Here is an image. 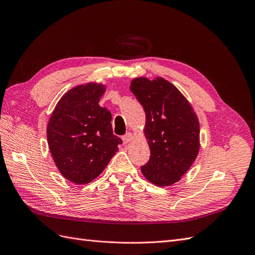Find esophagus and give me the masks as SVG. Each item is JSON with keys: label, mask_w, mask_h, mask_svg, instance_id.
Segmentation results:
<instances>
[{"label": "esophagus", "mask_w": 255, "mask_h": 255, "mask_svg": "<svg viewBox=\"0 0 255 255\" xmlns=\"http://www.w3.org/2000/svg\"><path fill=\"white\" fill-rule=\"evenodd\" d=\"M122 139H123L124 143H128V142L132 139V133H131V132H127L125 135H123Z\"/></svg>", "instance_id": "1"}]
</instances>
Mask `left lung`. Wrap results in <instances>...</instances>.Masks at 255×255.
Here are the masks:
<instances>
[{
    "label": "left lung",
    "instance_id": "1",
    "mask_svg": "<svg viewBox=\"0 0 255 255\" xmlns=\"http://www.w3.org/2000/svg\"><path fill=\"white\" fill-rule=\"evenodd\" d=\"M130 90L145 113L144 134L151 155L140 167L142 175L157 186L175 184L198 154V119L182 93L162 77L134 78Z\"/></svg>",
    "mask_w": 255,
    "mask_h": 255
}]
</instances>
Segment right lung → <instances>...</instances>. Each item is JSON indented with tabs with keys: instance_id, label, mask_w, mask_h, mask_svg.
<instances>
[{
	"instance_id": "add662e5",
	"label": "right lung",
	"mask_w": 255,
	"mask_h": 255,
	"mask_svg": "<svg viewBox=\"0 0 255 255\" xmlns=\"http://www.w3.org/2000/svg\"><path fill=\"white\" fill-rule=\"evenodd\" d=\"M101 84L74 87L60 99L47 124V141L58 169L67 180L83 185L96 179L118 151L112 114L98 103Z\"/></svg>"
}]
</instances>
